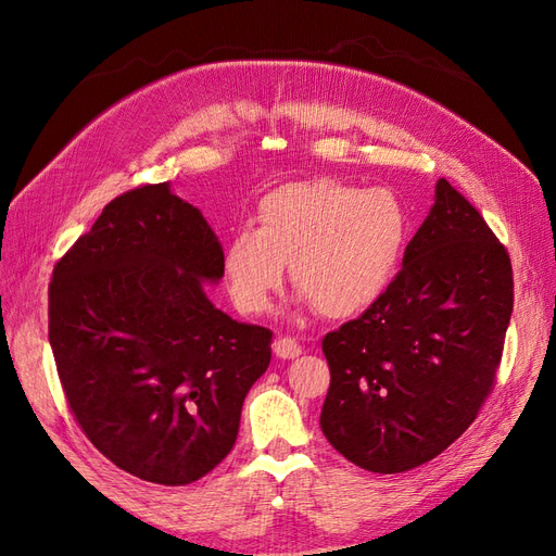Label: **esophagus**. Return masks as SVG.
Returning a JSON list of instances; mask_svg holds the SVG:
<instances>
[{
    "label": "esophagus",
    "mask_w": 556,
    "mask_h": 556,
    "mask_svg": "<svg viewBox=\"0 0 556 556\" xmlns=\"http://www.w3.org/2000/svg\"><path fill=\"white\" fill-rule=\"evenodd\" d=\"M274 352L280 359H294L301 355V345L296 343V339H292V336H280L274 345Z\"/></svg>",
    "instance_id": "obj_1"
}]
</instances>
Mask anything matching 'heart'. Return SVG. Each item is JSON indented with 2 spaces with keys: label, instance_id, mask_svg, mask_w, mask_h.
<instances>
[{
  "label": "heart",
  "instance_id": "1",
  "mask_svg": "<svg viewBox=\"0 0 556 556\" xmlns=\"http://www.w3.org/2000/svg\"><path fill=\"white\" fill-rule=\"evenodd\" d=\"M410 237V213L392 190H364L331 178L280 185L257 204L223 252L229 294L241 311L264 313L288 264L311 306L350 317L374 306L396 278Z\"/></svg>",
  "mask_w": 556,
  "mask_h": 556
}]
</instances>
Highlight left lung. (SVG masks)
<instances>
[{
	"mask_svg": "<svg viewBox=\"0 0 556 556\" xmlns=\"http://www.w3.org/2000/svg\"><path fill=\"white\" fill-rule=\"evenodd\" d=\"M513 315L508 250L441 178L387 292L329 331L319 415L327 441L371 473H403L452 445L494 390Z\"/></svg>",
	"mask_w": 556,
	"mask_h": 556,
	"instance_id": "8db88e82",
	"label": "left lung"
}]
</instances>
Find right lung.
Listing matches in <instances>:
<instances>
[{
    "label": "right lung",
    "mask_w": 556,
    "mask_h": 556,
    "mask_svg": "<svg viewBox=\"0 0 556 556\" xmlns=\"http://www.w3.org/2000/svg\"><path fill=\"white\" fill-rule=\"evenodd\" d=\"M223 245L169 182L115 197L48 285V341L78 427L117 468L190 484L237 443L271 331L211 304Z\"/></svg>",
    "instance_id": "add662e5"
}]
</instances>
